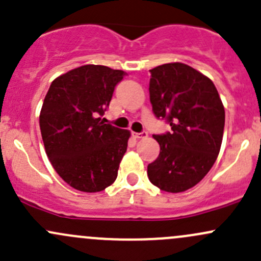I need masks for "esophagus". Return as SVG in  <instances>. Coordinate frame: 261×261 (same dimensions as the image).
I'll list each match as a JSON object with an SVG mask.
<instances>
[{
	"instance_id": "esophagus-1",
	"label": "esophagus",
	"mask_w": 261,
	"mask_h": 261,
	"mask_svg": "<svg viewBox=\"0 0 261 261\" xmlns=\"http://www.w3.org/2000/svg\"><path fill=\"white\" fill-rule=\"evenodd\" d=\"M133 137L137 139H144L148 137V133L145 130H143L141 133H133Z\"/></svg>"
}]
</instances>
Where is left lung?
Returning a JSON list of instances; mask_svg holds the SVG:
<instances>
[{
	"mask_svg": "<svg viewBox=\"0 0 261 261\" xmlns=\"http://www.w3.org/2000/svg\"><path fill=\"white\" fill-rule=\"evenodd\" d=\"M153 113L172 130L154 134L161 153L148 164L150 183L168 193L190 189L204 178L219 154L225 111L214 83L184 63L150 69Z\"/></svg>",
	"mask_w": 261,
	"mask_h": 261,
	"instance_id": "8db88e82",
	"label": "left lung"
}]
</instances>
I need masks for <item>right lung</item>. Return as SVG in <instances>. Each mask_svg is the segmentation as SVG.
I'll use <instances>...</instances> for the list:
<instances>
[{
	"instance_id": "right-lung-1",
	"label": "right lung",
	"mask_w": 261,
	"mask_h": 261,
	"mask_svg": "<svg viewBox=\"0 0 261 261\" xmlns=\"http://www.w3.org/2000/svg\"><path fill=\"white\" fill-rule=\"evenodd\" d=\"M127 74L106 66L78 67L51 83L40 114L47 156L74 189L105 190L114 183L130 133L106 124L116 86Z\"/></svg>"
}]
</instances>
